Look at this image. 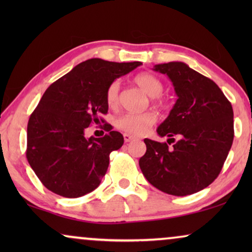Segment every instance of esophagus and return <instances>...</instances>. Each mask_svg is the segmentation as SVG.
I'll return each mask as SVG.
<instances>
[{"label":"esophagus","mask_w":252,"mask_h":252,"mask_svg":"<svg viewBox=\"0 0 252 252\" xmlns=\"http://www.w3.org/2000/svg\"><path fill=\"white\" fill-rule=\"evenodd\" d=\"M124 140H125V142H130V141L134 140V136L130 135V134L125 133L124 134Z\"/></svg>","instance_id":"obj_1"}]
</instances>
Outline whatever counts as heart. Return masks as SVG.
I'll return each mask as SVG.
<instances>
[{
    "mask_svg": "<svg viewBox=\"0 0 252 252\" xmlns=\"http://www.w3.org/2000/svg\"><path fill=\"white\" fill-rule=\"evenodd\" d=\"M134 82L143 89L151 97H157L164 91V85L159 79L150 73H140L134 78ZM106 103L111 108L118 104L119 96V82L113 81L106 89ZM156 123V115L153 112L143 113H124L117 117L115 120V126L132 135H143L148 132L154 124Z\"/></svg>",
    "mask_w": 252,
    "mask_h": 252,
    "instance_id": "1",
    "label": "heart"
}]
</instances>
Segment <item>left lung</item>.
Instances as JSON below:
<instances>
[{
  "label": "left lung",
  "instance_id": "8db88e82",
  "mask_svg": "<svg viewBox=\"0 0 252 252\" xmlns=\"http://www.w3.org/2000/svg\"><path fill=\"white\" fill-rule=\"evenodd\" d=\"M154 70L170 78L178 99L157 128L167 143L144 139L147 151L140 168L159 190L191 195L216 180L228 156L234 139L232 104L216 82L182 62L157 64Z\"/></svg>",
  "mask_w": 252,
  "mask_h": 252
}]
</instances>
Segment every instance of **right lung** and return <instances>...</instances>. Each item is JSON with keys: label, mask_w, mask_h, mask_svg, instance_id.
<instances>
[{"label": "right lung", "mask_w": 252, "mask_h": 252, "mask_svg": "<svg viewBox=\"0 0 252 252\" xmlns=\"http://www.w3.org/2000/svg\"><path fill=\"white\" fill-rule=\"evenodd\" d=\"M141 64L92 58L44 92L27 125L26 157L47 189L75 198L98 187L108 170L110 154L122 148L124 136L106 123L108 134L103 137L87 139L85 130L108 112L105 95L110 84Z\"/></svg>", "instance_id": "obj_1"}]
</instances>
